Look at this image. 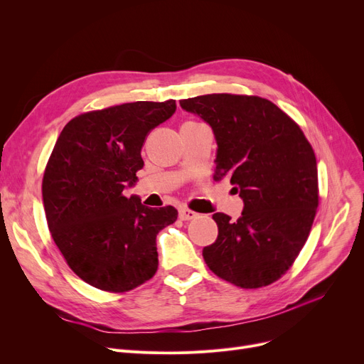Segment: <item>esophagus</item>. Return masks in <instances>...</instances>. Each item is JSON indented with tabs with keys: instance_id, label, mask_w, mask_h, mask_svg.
Wrapping results in <instances>:
<instances>
[{
	"instance_id": "34e87169",
	"label": "esophagus",
	"mask_w": 364,
	"mask_h": 364,
	"mask_svg": "<svg viewBox=\"0 0 364 364\" xmlns=\"http://www.w3.org/2000/svg\"><path fill=\"white\" fill-rule=\"evenodd\" d=\"M178 217H180V220H183V221H188V220H193V218H196V217H198V214H196L195 211H192V209H186V208H183V209H180V214H178Z\"/></svg>"
}]
</instances>
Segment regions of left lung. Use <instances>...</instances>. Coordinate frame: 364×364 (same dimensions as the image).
I'll return each instance as SVG.
<instances>
[{
	"instance_id": "8db88e82",
	"label": "left lung",
	"mask_w": 364,
	"mask_h": 364,
	"mask_svg": "<svg viewBox=\"0 0 364 364\" xmlns=\"http://www.w3.org/2000/svg\"><path fill=\"white\" fill-rule=\"evenodd\" d=\"M180 105L213 127L214 180L227 177L245 203L237 221L213 215L218 237L203 247V259L239 288L269 286L309 239L318 206L314 150L291 117L258 95L205 94Z\"/></svg>"
}]
</instances>
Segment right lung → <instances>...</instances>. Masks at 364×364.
I'll return each mask as SVG.
<instances>
[{"label":"right lung","mask_w":364,"mask_h":364,"mask_svg":"<svg viewBox=\"0 0 364 364\" xmlns=\"http://www.w3.org/2000/svg\"><path fill=\"white\" fill-rule=\"evenodd\" d=\"M176 109L166 100L85 112L54 144L43 177L50 233L70 270L100 291L128 292L158 270L156 235L176 223L177 209L122 192L137 181L149 132Z\"/></svg>","instance_id":"add662e5"}]
</instances>
